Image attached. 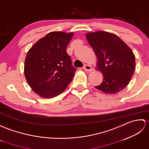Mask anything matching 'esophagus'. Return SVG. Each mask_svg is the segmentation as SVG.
Instances as JSON below:
<instances>
[{
  "label": "esophagus",
  "mask_w": 149,
  "mask_h": 149,
  "mask_svg": "<svg viewBox=\"0 0 149 149\" xmlns=\"http://www.w3.org/2000/svg\"><path fill=\"white\" fill-rule=\"evenodd\" d=\"M83 69H84V71H88V72H91L92 71V68L91 65H89L88 64H85L83 67Z\"/></svg>",
  "instance_id": "1"
}]
</instances>
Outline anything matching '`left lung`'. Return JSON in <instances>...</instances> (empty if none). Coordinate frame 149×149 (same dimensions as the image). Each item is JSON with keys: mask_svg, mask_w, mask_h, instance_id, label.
<instances>
[{"mask_svg": "<svg viewBox=\"0 0 149 149\" xmlns=\"http://www.w3.org/2000/svg\"><path fill=\"white\" fill-rule=\"evenodd\" d=\"M97 57V69L104 75L102 83L95 87L106 94L124 89L133 77L135 57L130 48L112 33L98 31L86 34Z\"/></svg>", "mask_w": 149, "mask_h": 149, "instance_id": "1", "label": "left lung"}]
</instances>
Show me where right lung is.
<instances>
[{
    "mask_svg": "<svg viewBox=\"0 0 149 149\" xmlns=\"http://www.w3.org/2000/svg\"><path fill=\"white\" fill-rule=\"evenodd\" d=\"M73 33H48L36 42L26 56L25 78L36 94L45 98L60 94L71 83L77 68L67 52Z\"/></svg>",
    "mask_w": 149,
    "mask_h": 149,
    "instance_id": "right-lung-1",
    "label": "right lung"
}]
</instances>
